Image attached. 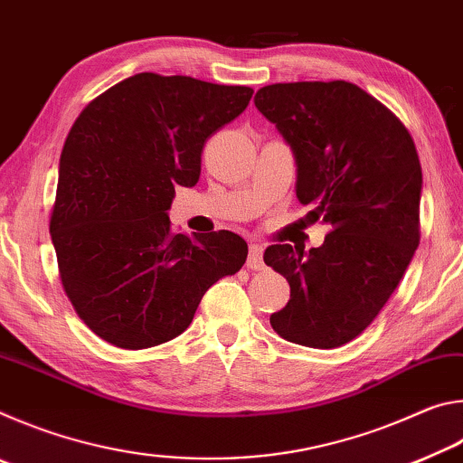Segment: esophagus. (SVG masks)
<instances>
[{"label":"esophagus","instance_id":"obj_1","mask_svg":"<svg viewBox=\"0 0 463 463\" xmlns=\"http://www.w3.org/2000/svg\"><path fill=\"white\" fill-rule=\"evenodd\" d=\"M247 268H249V269H255V271L265 269V263H263V247L260 245V242H250V245H249Z\"/></svg>","mask_w":463,"mask_h":463}]
</instances>
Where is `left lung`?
<instances>
[{
  "instance_id": "obj_1",
  "label": "left lung",
  "mask_w": 463,
  "mask_h": 463,
  "mask_svg": "<svg viewBox=\"0 0 463 463\" xmlns=\"http://www.w3.org/2000/svg\"><path fill=\"white\" fill-rule=\"evenodd\" d=\"M255 106L292 148L307 218L328 226L308 253L265 249L263 261L289 284L269 323L304 347H341L378 317L419 247L417 146L382 101L349 81L265 85Z\"/></svg>"
}]
</instances>
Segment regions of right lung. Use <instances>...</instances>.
<instances>
[{
  "label": "right lung",
  "instance_id": "right-lung-1",
  "mask_svg": "<svg viewBox=\"0 0 463 463\" xmlns=\"http://www.w3.org/2000/svg\"><path fill=\"white\" fill-rule=\"evenodd\" d=\"M253 90L138 73L83 108L59 163L51 237L80 318L120 349L167 343L206 289L234 276L247 242L231 231H171L175 185L198 184L203 143Z\"/></svg>",
  "mask_w": 463,
  "mask_h": 463
}]
</instances>
